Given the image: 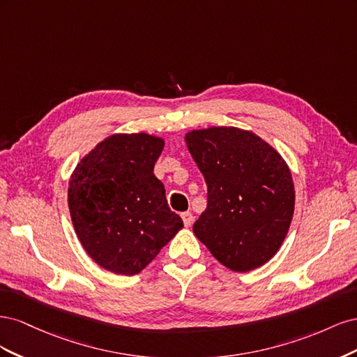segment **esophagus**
Instances as JSON below:
<instances>
[{
  "label": "esophagus",
  "instance_id": "34e87169",
  "mask_svg": "<svg viewBox=\"0 0 357 357\" xmlns=\"http://www.w3.org/2000/svg\"><path fill=\"white\" fill-rule=\"evenodd\" d=\"M181 219H183V223H185L186 228H189V226H192V223H193V214L189 211L181 213Z\"/></svg>",
  "mask_w": 357,
  "mask_h": 357
}]
</instances>
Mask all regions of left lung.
Instances as JSON below:
<instances>
[{
  "mask_svg": "<svg viewBox=\"0 0 357 357\" xmlns=\"http://www.w3.org/2000/svg\"><path fill=\"white\" fill-rule=\"evenodd\" d=\"M185 142L208 188L193 234L231 271L262 266L282 247L294 218L287 162L265 139L236 126L192 129Z\"/></svg>",
  "mask_w": 357,
  "mask_h": 357,
  "instance_id": "8db88e82",
  "label": "left lung"
}]
</instances>
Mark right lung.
<instances>
[{"mask_svg":"<svg viewBox=\"0 0 357 357\" xmlns=\"http://www.w3.org/2000/svg\"><path fill=\"white\" fill-rule=\"evenodd\" d=\"M165 139L147 132L113 134L75 165L68 208L75 235L107 271L135 275L183 228L153 174Z\"/></svg>","mask_w":357,"mask_h":357,"instance_id":"add662e5","label":"right lung"}]
</instances>
